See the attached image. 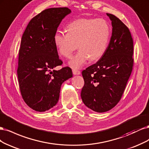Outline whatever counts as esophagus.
I'll return each mask as SVG.
<instances>
[{
	"instance_id": "34e87169",
	"label": "esophagus",
	"mask_w": 149,
	"mask_h": 149,
	"mask_svg": "<svg viewBox=\"0 0 149 149\" xmlns=\"http://www.w3.org/2000/svg\"><path fill=\"white\" fill-rule=\"evenodd\" d=\"M72 72L74 75H80L81 74L80 71L77 70V69H72Z\"/></svg>"
}]
</instances>
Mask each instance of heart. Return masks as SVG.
Returning <instances> with one entry per match:
<instances>
[{
	"label": "heart",
	"mask_w": 149,
	"mask_h": 149,
	"mask_svg": "<svg viewBox=\"0 0 149 149\" xmlns=\"http://www.w3.org/2000/svg\"><path fill=\"white\" fill-rule=\"evenodd\" d=\"M68 33L57 31L54 44L59 54L70 58L77 47V53L69 61L73 69H80L90 58L94 61L102 57L109 42L111 28L102 18H80L69 23L66 26Z\"/></svg>",
	"instance_id": "heart-1"
}]
</instances>
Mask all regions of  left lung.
<instances>
[{
    "mask_svg": "<svg viewBox=\"0 0 149 149\" xmlns=\"http://www.w3.org/2000/svg\"><path fill=\"white\" fill-rule=\"evenodd\" d=\"M112 35L97 63L83 70L81 98L88 108L98 113L109 111L121 100L132 70L133 40L129 28L113 14Z\"/></svg>",
    "mask_w": 149,
    "mask_h": 149,
    "instance_id": "obj_1",
    "label": "left lung"
}]
</instances>
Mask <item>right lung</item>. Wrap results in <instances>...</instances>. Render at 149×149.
<instances>
[{"instance_id":"obj_1","label":"right lung","mask_w":149,"mask_h":149,"mask_svg":"<svg viewBox=\"0 0 149 149\" xmlns=\"http://www.w3.org/2000/svg\"><path fill=\"white\" fill-rule=\"evenodd\" d=\"M71 13L68 7L46 9L33 17L24 31L19 49L18 79L22 98L38 112L57 104L62 84L72 77L69 67L61 65L54 36L61 21Z\"/></svg>"}]
</instances>
